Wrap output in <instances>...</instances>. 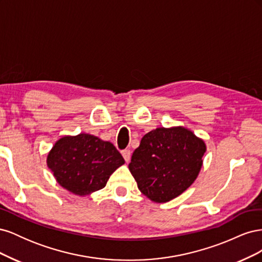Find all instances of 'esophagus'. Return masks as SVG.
<instances>
[{"label":"esophagus","instance_id":"esophagus-1","mask_svg":"<svg viewBox=\"0 0 262 262\" xmlns=\"http://www.w3.org/2000/svg\"><path fill=\"white\" fill-rule=\"evenodd\" d=\"M121 154H122L125 162H129L130 161V158H131V150L130 149H123L122 152H121Z\"/></svg>","mask_w":262,"mask_h":262}]
</instances>
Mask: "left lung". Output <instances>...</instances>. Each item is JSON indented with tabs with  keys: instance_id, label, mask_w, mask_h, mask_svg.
<instances>
[{
	"instance_id": "left-lung-1",
	"label": "left lung",
	"mask_w": 262,
	"mask_h": 262,
	"mask_svg": "<svg viewBox=\"0 0 262 262\" xmlns=\"http://www.w3.org/2000/svg\"><path fill=\"white\" fill-rule=\"evenodd\" d=\"M205 144L185 128H157L142 138L129 169L140 191L150 200L170 201L198 177Z\"/></svg>"
}]
</instances>
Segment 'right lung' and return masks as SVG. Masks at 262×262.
I'll return each mask as SVG.
<instances>
[{"instance_id": "1", "label": "right lung", "mask_w": 262, "mask_h": 262, "mask_svg": "<svg viewBox=\"0 0 262 262\" xmlns=\"http://www.w3.org/2000/svg\"><path fill=\"white\" fill-rule=\"evenodd\" d=\"M59 184L78 195L102 189L124 160L110 142L91 134L61 138L47 158Z\"/></svg>"}]
</instances>
